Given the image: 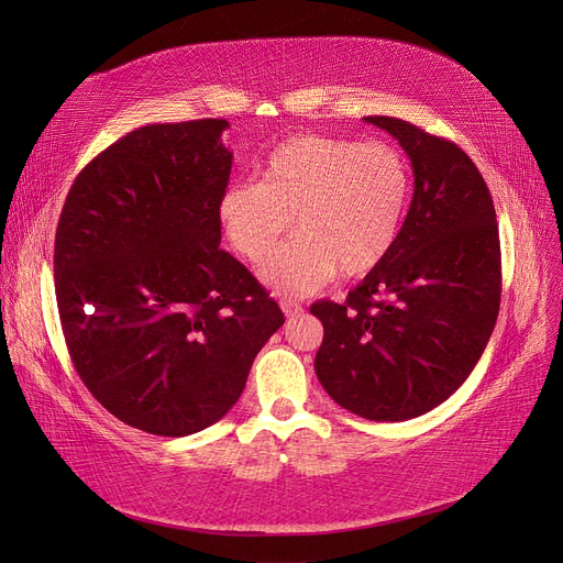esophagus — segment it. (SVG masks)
I'll use <instances>...</instances> for the list:
<instances>
[{"mask_svg": "<svg viewBox=\"0 0 563 563\" xmlns=\"http://www.w3.org/2000/svg\"><path fill=\"white\" fill-rule=\"evenodd\" d=\"M279 305H282V310H284V314H286V317H298V314H302V305H300L298 300L282 298V300H279Z\"/></svg>", "mask_w": 563, "mask_h": 563, "instance_id": "esophagus-1", "label": "esophagus"}]
</instances>
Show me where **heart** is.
I'll use <instances>...</instances> for the list:
<instances>
[{"label": "heart", "instance_id": "b5f03b06", "mask_svg": "<svg viewBox=\"0 0 563 563\" xmlns=\"http://www.w3.org/2000/svg\"><path fill=\"white\" fill-rule=\"evenodd\" d=\"M411 172L401 152L385 141L356 143L300 133L282 143L261 168L258 183L230 185L218 218L236 253L261 265L288 242L263 279L284 294H308L331 282L360 279L395 246Z\"/></svg>", "mask_w": 563, "mask_h": 563}]
</instances>
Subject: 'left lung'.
Listing matches in <instances>:
<instances>
[{
	"mask_svg": "<svg viewBox=\"0 0 563 563\" xmlns=\"http://www.w3.org/2000/svg\"><path fill=\"white\" fill-rule=\"evenodd\" d=\"M413 166L411 209L387 258L345 302H314V360L331 399L366 420L418 418L467 380L500 310V236L479 168L453 141L366 117Z\"/></svg>",
	"mask_w": 563,
	"mask_h": 563,
	"instance_id": "1",
	"label": "left lung"
}]
</instances>
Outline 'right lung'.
Segmentation results:
<instances>
[{
  "label": "right lung",
  "mask_w": 563,
  "mask_h": 563,
  "mask_svg": "<svg viewBox=\"0 0 563 563\" xmlns=\"http://www.w3.org/2000/svg\"><path fill=\"white\" fill-rule=\"evenodd\" d=\"M225 119L147 124L100 152L63 203L54 277L81 383L135 430L187 437L240 399L284 314L220 249Z\"/></svg>",
  "instance_id": "right-lung-1"
}]
</instances>
